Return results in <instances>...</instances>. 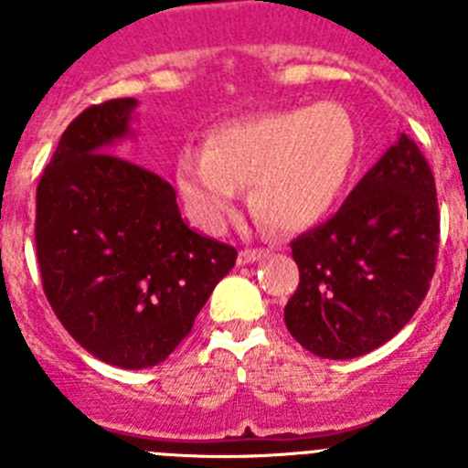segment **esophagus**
<instances>
[{"instance_id": "1", "label": "esophagus", "mask_w": 468, "mask_h": 468, "mask_svg": "<svg viewBox=\"0 0 468 468\" xmlns=\"http://www.w3.org/2000/svg\"><path fill=\"white\" fill-rule=\"evenodd\" d=\"M270 253V250H264V248H243L241 253H239V264H250L255 260L264 258V255Z\"/></svg>"}]
</instances>
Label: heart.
Wrapping results in <instances>:
<instances>
[{"label":"heart","mask_w":468,"mask_h":468,"mask_svg":"<svg viewBox=\"0 0 468 468\" xmlns=\"http://www.w3.org/2000/svg\"><path fill=\"white\" fill-rule=\"evenodd\" d=\"M356 144V123L337 102L262 112L215 126L204 150L177 152L176 185L210 229L229 220L239 187H250V208L264 225L302 229L335 204Z\"/></svg>","instance_id":"b5f03b06"}]
</instances>
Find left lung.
Wrapping results in <instances>:
<instances>
[{
    "label": "left lung",
    "mask_w": 468,
    "mask_h": 468,
    "mask_svg": "<svg viewBox=\"0 0 468 468\" xmlns=\"http://www.w3.org/2000/svg\"><path fill=\"white\" fill-rule=\"evenodd\" d=\"M438 234L431 166L403 133L330 220L291 241L300 283L283 309L285 328L333 361L382 346L427 297Z\"/></svg>",
    "instance_id": "left-lung-1"
}]
</instances>
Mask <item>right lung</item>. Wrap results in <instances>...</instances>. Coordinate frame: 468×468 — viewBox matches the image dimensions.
Returning <instances> with one entry per match:
<instances>
[{
	"label": "right lung",
	"instance_id": "add662e5",
	"mask_svg": "<svg viewBox=\"0 0 468 468\" xmlns=\"http://www.w3.org/2000/svg\"><path fill=\"white\" fill-rule=\"evenodd\" d=\"M138 105H90L65 128L37 185V262L63 328L95 358L140 370L189 335L237 248L185 225L176 189L114 154Z\"/></svg>",
	"mask_w": 468,
	"mask_h": 468
}]
</instances>
